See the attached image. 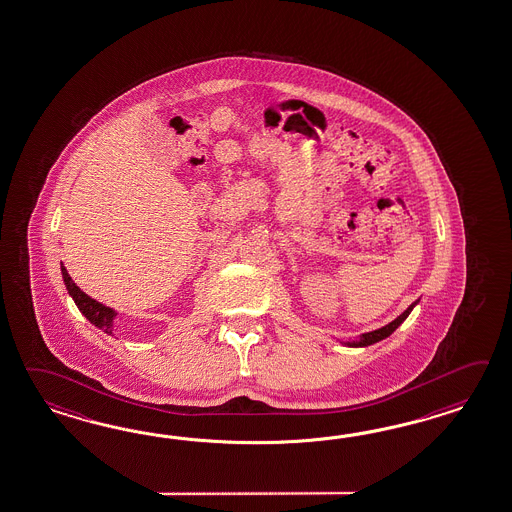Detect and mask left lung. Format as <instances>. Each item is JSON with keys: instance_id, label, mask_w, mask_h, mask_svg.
<instances>
[{"instance_id": "8db88e82", "label": "left lung", "mask_w": 512, "mask_h": 512, "mask_svg": "<svg viewBox=\"0 0 512 512\" xmlns=\"http://www.w3.org/2000/svg\"><path fill=\"white\" fill-rule=\"evenodd\" d=\"M411 314V309L409 311L403 312L399 318H396L392 324H388L387 327H383V329H379V331H374V333H368V335H364L361 340H357V342H344V346H348V348H366V346H372L375 342H379V340H385V338L390 337L396 329H398L399 325L405 322V318Z\"/></svg>"}]
</instances>
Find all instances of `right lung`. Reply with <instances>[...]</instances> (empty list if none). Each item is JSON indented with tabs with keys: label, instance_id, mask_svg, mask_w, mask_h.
Here are the masks:
<instances>
[{
	"label": "right lung",
	"instance_id": "1",
	"mask_svg": "<svg viewBox=\"0 0 512 512\" xmlns=\"http://www.w3.org/2000/svg\"><path fill=\"white\" fill-rule=\"evenodd\" d=\"M66 290L72 296V300L75 301L77 309L85 314V318H87L90 324L96 325L98 329H101L107 335H113V316L109 312L101 309L96 301L88 300L85 294H79V290L74 287L70 277L66 279Z\"/></svg>",
	"mask_w": 512,
	"mask_h": 512
}]
</instances>
